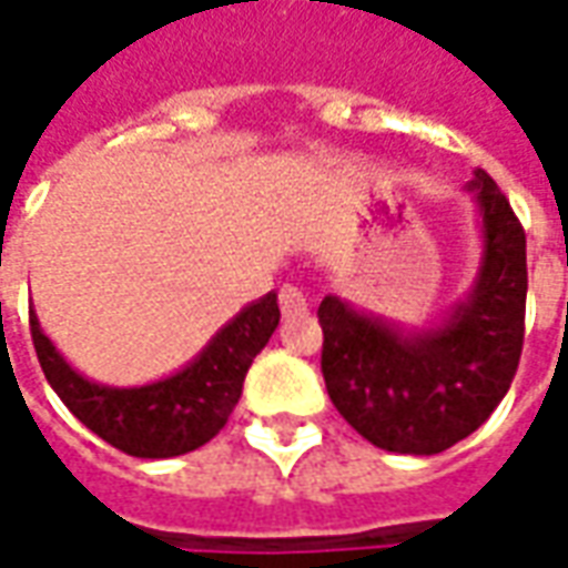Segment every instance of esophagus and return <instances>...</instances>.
I'll return each instance as SVG.
<instances>
[{
    "label": "esophagus",
    "instance_id": "1",
    "mask_svg": "<svg viewBox=\"0 0 568 568\" xmlns=\"http://www.w3.org/2000/svg\"><path fill=\"white\" fill-rule=\"evenodd\" d=\"M280 310H283L285 316L304 313V310H307V295H304L297 285H283V288H280Z\"/></svg>",
    "mask_w": 568,
    "mask_h": 568
}]
</instances>
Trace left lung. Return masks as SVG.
I'll return each instance as SVG.
<instances>
[{"label": "left lung", "instance_id": "obj_1", "mask_svg": "<svg viewBox=\"0 0 568 568\" xmlns=\"http://www.w3.org/2000/svg\"><path fill=\"white\" fill-rule=\"evenodd\" d=\"M468 191L480 210L484 258L471 295L444 325L407 334L341 297L320 304L325 389L341 417L381 450H447L487 423L517 374L526 234L484 170H475Z\"/></svg>", "mask_w": 568, "mask_h": 568}]
</instances>
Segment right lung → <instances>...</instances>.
I'll return each instance as SVG.
<instances>
[{
	"instance_id": "1",
	"label": "right lung",
	"mask_w": 568,
	"mask_h": 568,
	"mask_svg": "<svg viewBox=\"0 0 568 568\" xmlns=\"http://www.w3.org/2000/svg\"><path fill=\"white\" fill-rule=\"evenodd\" d=\"M276 325L280 304L271 292L240 310L203 346V353L191 365L175 371L173 377L118 389L88 381L75 368H69V362L44 337L42 325L30 310L32 346L60 402L93 435L140 459L182 456L215 438L240 402L252 358L271 341Z\"/></svg>"
}]
</instances>
